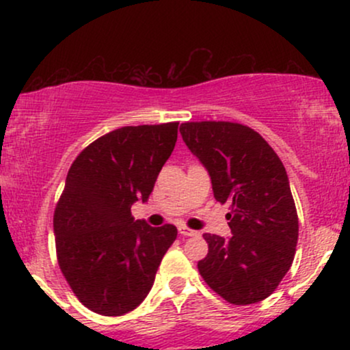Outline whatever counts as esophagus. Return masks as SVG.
I'll use <instances>...</instances> for the list:
<instances>
[{"label":"esophagus","mask_w":350,"mask_h":350,"mask_svg":"<svg viewBox=\"0 0 350 350\" xmlns=\"http://www.w3.org/2000/svg\"><path fill=\"white\" fill-rule=\"evenodd\" d=\"M179 234L184 237H198L199 232L191 230V228H187V227H179Z\"/></svg>","instance_id":"esophagus-1"}]
</instances>
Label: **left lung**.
Returning <instances> with one entry per match:
<instances>
[{
    "instance_id": "8db88e82",
    "label": "left lung",
    "mask_w": 350,
    "mask_h": 350,
    "mask_svg": "<svg viewBox=\"0 0 350 350\" xmlns=\"http://www.w3.org/2000/svg\"><path fill=\"white\" fill-rule=\"evenodd\" d=\"M184 143L204 164L215 200L228 204L230 239L204 234L208 253L199 273L232 304L271 295L290 270L298 243V214L286 170L252 128L230 122H187Z\"/></svg>"
}]
</instances>
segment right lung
I'll return each instance as SVG.
<instances>
[{
  "instance_id": "obj_1",
  "label": "right lung",
  "mask_w": 350,
  "mask_h": 350,
  "mask_svg": "<svg viewBox=\"0 0 350 350\" xmlns=\"http://www.w3.org/2000/svg\"><path fill=\"white\" fill-rule=\"evenodd\" d=\"M178 122L122 126L90 143L72 163L54 212L62 275L83 306L122 316L142 304L164 253L178 237L171 224L135 220L174 150Z\"/></svg>"
}]
</instances>
